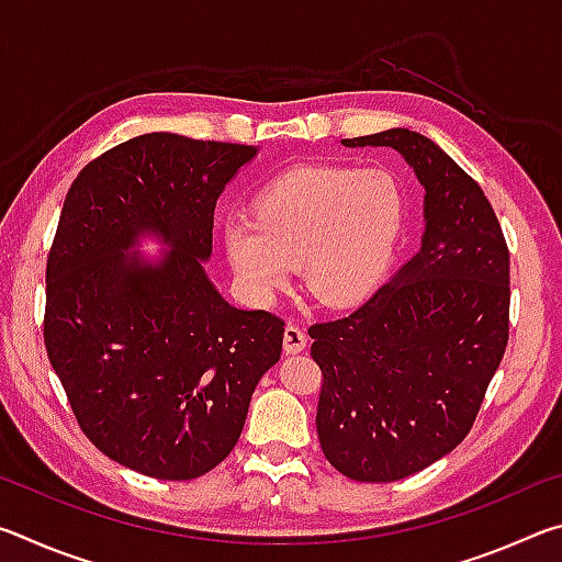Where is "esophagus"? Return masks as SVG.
Wrapping results in <instances>:
<instances>
[{"label":"esophagus","instance_id":"34e87169","mask_svg":"<svg viewBox=\"0 0 562 562\" xmlns=\"http://www.w3.org/2000/svg\"><path fill=\"white\" fill-rule=\"evenodd\" d=\"M282 345L288 355H297L304 347H307V335L297 327V325H288L284 327V337H282Z\"/></svg>","mask_w":562,"mask_h":562}]
</instances>
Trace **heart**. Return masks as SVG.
<instances>
[{"instance_id":"obj_1","label":"heart","mask_w":562,"mask_h":562,"mask_svg":"<svg viewBox=\"0 0 562 562\" xmlns=\"http://www.w3.org/2000/svg\"><path fill=\"white\" fill-rule=\"evenodd\" d=\"M408 195L392 170L304 166L265 186L250 221H231L223 245L243 290L270 302L300 265L329 307L367 300L384 282L402 240Z\"/></svg>"}]
</instances>
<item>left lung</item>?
I'll return each mask as SVG.
<instances>
[{"label": "left lung", "mask_w": 562, "mask_h": 562, "mask_svg": "<svg viewBox=\"0 0 562 562\" xmlns=\"http://www.w3.org/2000/svg\"><path fill=\"white\" fill-rule=\"evenodd\" d=\"M345 144L396 148L426 188L422 250L347 317L310 327L322 451L351 481L392 483L471 431L508 347L510 255L486 193L431 138Z\"/></svg>", "instance_id": "8db88e82"}]
</instances>
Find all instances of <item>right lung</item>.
<instances>
[{"label":"right lung","instance_id":"1","mask_svg":"<svg viewBox=\"0 0 562 562\" xmlns=\"http://www.w3.org/2000/svg\"><path fill=\"white\" fill-rule=\"evenodd\" d=\"M258 150L144 133L93 158L66 193L46 258L44 347L87 439L158 481L227 459L284 319L231 307L205 278L217 195ZM146 229L158 266L122 255Z\"/></svg>","mask_w":562,"mask_h":562}]
</instances>
